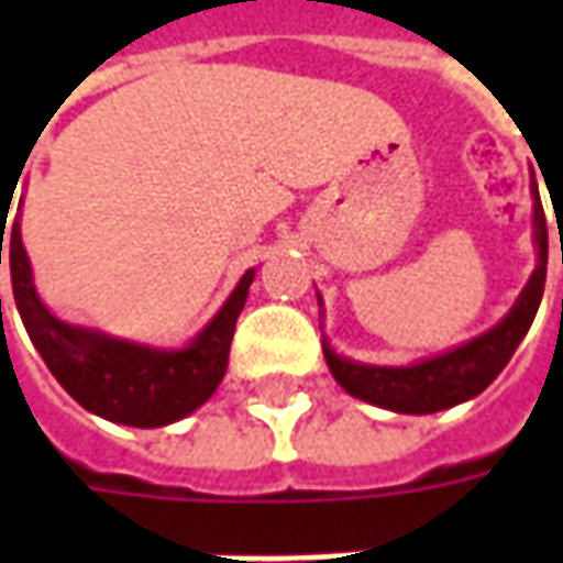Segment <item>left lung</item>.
I'll return each mask as SVG.
<instances>
[{"instance_id": "obj_1", "label": "left lung", "mask_w": 563, "mask_h": 563, "mask_svg": "<svg viewBox=\"0 0 563 563\" xmlns=\"http://www.w3.org/2000/svg\"><path fill=\"white\" fill-rule=\"evenodd\" d=\"M533 196V246H537V268L531 280L509 307V313L497 325L483 331L479 338L452 346L446 353L422 358L416 365L389 367V365H365L353 362L346 355H338L329 341H322V353L329 362L331 377L341 383L353 398L391 410V413H440L455 404H464L485 391L495 377L507 367V362L516 353L521 338L531 329L533 317L540 310L545 286V262H549V232H545V213L537 184L531 189ZM319 307H322V295Z\"/></svg>"}]
</instances>
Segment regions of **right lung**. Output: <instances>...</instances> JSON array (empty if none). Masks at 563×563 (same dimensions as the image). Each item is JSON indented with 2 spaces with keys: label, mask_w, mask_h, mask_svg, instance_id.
Wrapping results in <instances>:
<instances>
[{
  "label": "right lung",
  "mask_w": 563,
  "mask_h": 563,
  "mask_svg": "<svg viewBox=\"0 0 563 563\" xmlns=\"http://www.w3.org/2000/svg\"><path fill=\"white\" fill-rule=\"evenodd\" d=\"M8 208L11 205L0 208L2 222H8ZM2 244L11 258L14 305L26 334L56 383L84 410L117 424L162 428L198 410L217 391L229 367L234 322L244 310L256 268H250L238 280L225 305L192 341L180 350H162L54 317L35 292L30 256L20 238V217L11 222L8 234L5 225L0 229V265Z\"/></svg>",
  "instance_id": "right-lung-1"
}]
</instances>
